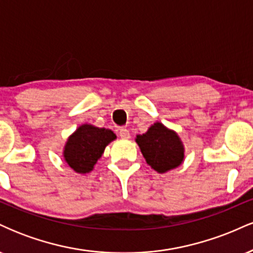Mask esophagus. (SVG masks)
<instances>
[{"mask_svg": "<svg viewBox=\"0 0 253 253\" xmlns=\"http://www.w3.org/2000/svg\"><path fill=\"white\" fill-rule=\"evenodd\" d=\"M119 135H120L121 139H129L130 134L129 130L127 128H120V132H119Z\"/></svg>", "mask_w": 253, "mask_h": 253, "instance_id": "1", "label": "esophagus"}]
</instances>
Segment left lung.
<instances>
[{
	"label": "left lung",
	"mask_w": 253,
	"mask_h": 253,
	"mask_svg": "<svg viewBox=\"0 0 253 253\" xmlns=\"http://www.w3.org/2000/svg\"><path fill=\"white\" fill-rule=\"evenodd\" d=\"M136 144L146 163L157 172L164 173L179 167L184 161V145L175 130L162 123L151 125L144 134H138Z\"/></svg>",
	"instance_id": "1"
}]
</instances>
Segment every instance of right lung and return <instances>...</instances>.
<instances>
[{"label": "right lung", "instance_id": "add662e5", "mask_svg": "<svg viewBox=\"0 0 253 253\" xmlns=\"http://www.w3.org/2000/svg\"><path fill=\"white\" fill-rule=\"evenodd\" d=\"M115 139L112 129L84 124L68 138L63 150L64 161L75 172L88 173L102 157L107 145Z\"/></svg>", "mask_w": 253, "mask_h": 253}]
</instances>
